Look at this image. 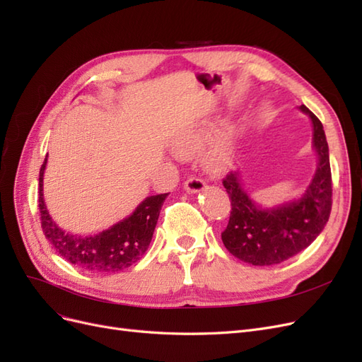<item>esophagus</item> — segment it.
<instances>
[{
	"label": "esophagus",
	"instance_id": "34e87169",
	"mask_svg": "<svg viewBox=\"0 0 362 362\" xmlns=\"http://www.w3.org/2000/svg\"><path fill=\"white\" fill-rule=\"evenodd\" d=\"M205 187H206L205 181L202 178H199V177H194V175H192V177H189L187 180L184 181V189L187 190L189 193H199Z\"/></svg>",
	"mask_w": 362,
	"mask_h": 362
}]
</instances>
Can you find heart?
Listing matches in <instances>:
<instances>
[{"label": "heart", "mask_w": 362, "mask_h": 362, "mask_svg": "<svg viewBox=\"0 0 362 362\" xmlns=\"http://www.w3.org/2000/svg\"><path fill=\"white\" fill-rule=\"evenodd\" d=\"M208 133L210 129L206 127L194 129L193 133H189L187 136H184L177 145V149L180 152H193L198 149L205 139L208 137ZM229 160H231V144H229L228 139H218L217 141L208 148L204 156V164L208 170L218 172L228 166Z\"/></svg>", "instance_id": "obj_1"}]
</instances>
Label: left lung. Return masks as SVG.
<instances>
[{
  "instance_id": "8db88e82",
  "label": "left lung",
  "mask_w": 362,
  "mask_h": 362,
  "mask_svg": "<svg viewBox=\"0 0 362 362\" xmlns=\"http://www.w3.org/2000/svg\"><path fill=\"white\" fill-rule=\"evenodd\" d=\"M300 110L313 120V144L319 154V166L299 201L262 210L242 189L237 172H229L223 178L231 199V216L222 242L234 257L252 266L279 264L299 254L323 231L331 214L332 175L323 125L305 105H300Z\"/></svg>"
}]
</instances>
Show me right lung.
<instances>
[{
	"label": "right lung",
	"instance_id": "1",
	"mask_svg": "<svg viewBox=\"0 0 362 362\" xmlns=\"http://www.w3.org/2000/svg\"><path fill=\"white\" fill-rule=\"evenodd\" d=\"M39 173V211L42 231L52 247L71 264L93 273H116L137 262L146 252L158 221L160 210L169 193L149 196L134 213L96 235H76L63 231L52 222L43 201V170Z\"/></svg>",
	"mask_w": 362,
	"mask_h": 362
}]
</instances>
